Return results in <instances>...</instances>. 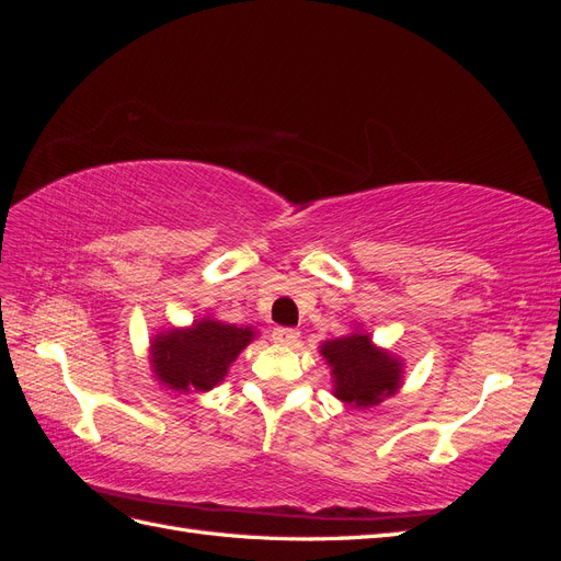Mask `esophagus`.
<instances>
[{
    "mask_svg": "<svg viewBox=\"0 0 561 561\" xmlns=\"http://www.w3.org/2000/svg\"><path fill=\"white\" fill-rule=\"evenodd\" d=\"M299 339V332L293 330V328H276L274 330V342L278 344H285V346H293Z\"/></svg>",
    "mask_w": 561,
    "mask_h": 561,
    "instance_id": "1",
    "label": "esophagus"
}]
</instances>
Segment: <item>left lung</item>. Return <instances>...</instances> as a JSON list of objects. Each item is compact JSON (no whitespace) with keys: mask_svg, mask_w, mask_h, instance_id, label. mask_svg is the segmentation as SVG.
Masks as SVG:
<instances>
[{"mask_svg":"<svg viewBox=\"0 0 561 561\" xmlns=\"http://www.w3.org/2000/svg\"><path fill=\"white\" fill-rule=\"evenodd\" d=\"M320 355L332 369L334 398L351 407H375L402 383V360L371 344L367 332L330 339Z\"/></svg>","mask_w":561,"mask_h":561,"instance_id":"obj_1","label":"left lung"}]
</instances>
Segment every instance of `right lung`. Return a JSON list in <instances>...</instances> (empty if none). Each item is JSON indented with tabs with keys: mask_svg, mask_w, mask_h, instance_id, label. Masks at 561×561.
<instances>
[{
	"mask_svg": "<svg viewBox=\"0 0 561 561\" xmlns=\"http://www.w3.org/2000/svg\"><path fill=\"white\" fill-rule=\"evenodd\" d=\"M257 336L252 328H236L201 318L186 330L159 332L149 355L154 377L178 393H206L227 377L229 365Z\"/></svg>",
	"mask_w": 561,
	"mask_h": 561,
	"instance_id": "add662e5",
	"label": "right lung"
}]
</instances>
